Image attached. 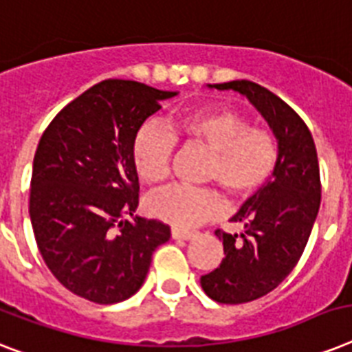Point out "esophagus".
Masks as SVG:
<instances>
[{
	"mask_svg": "<svg viewBox=\"0 0 352 352\" xmlns=\"http://www.w3.org/2000/svg\"><path fill=\"white\" fill-rule=\"evenodd\" d=\"M197 233H193V231H184V230H177V228H173L171 230V236L175 239V241H190V239H193Z\"/></svg>",
	"mask_w": 352,
	"mask_h": 352,
	"instance_id": "34e87169",
	"label": "esophagus"
}]
</instances>
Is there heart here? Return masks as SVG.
I'll return each instance as SVG.
<instances>
[{"mask_svg":"<svg viewBox=\"0 0 352 352\" xmlns=\"http://www.w3.org/2000/svg\"><path fill=\"white\" fill-rule=\"evenodd\" d=\"M175 142L195 144L210 151L206 182H215L233 201L255 195L270 181L280 159L276 137L270 130L253 128L244 113L230 108L191 111L170 122V131L142 126L131 142V164L144 184H161L170 173ZM222 199L211 188L173 186L148 201V211L159 221L190 230L221 211Z\"/></svg>","mask_w":352,"mask_h":352,"instance_id":"heart-1","label":"heart"}]
</instances>
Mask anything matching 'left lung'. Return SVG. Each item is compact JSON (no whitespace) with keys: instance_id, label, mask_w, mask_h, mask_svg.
Segmentation results:
<instances>
[{"instance_id":"left-lung-1","label":"left lung","mask_w":352,"mask_h":352,"mask_svg":"<svg viewBox=\"0 0 352 352\" xmlns=\"http://www.w3.org/2000/svg\"><path fill=\"white\" fill-rule=\"evenodd\" d=\"M251 101L275 133L280 159L273 179L250 197L231 221L244 233L217 230L224 245L221 265L201 276L204 293L219 304H245L278 287L298 264L320 208V168L309 128L293 108L251 81L211 85Z\"/></svg>"}]
</instances>
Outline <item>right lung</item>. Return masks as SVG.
I'll return each mask as SVG.
<instances>
[{
  "label": "right lung",
  "mask_w": 352,
  "mask_h": 352,
  "mask_svg": "<svg viewBox=\"0 0 352 352\" xmlns=\"http://www.w3.org/2000/svg\"><path fill=\"white\" fill-rule=\"evenodd\" d=\"M173 96L137 81L97 82L54 117L37 144L28 204L37 248L52 275L94 304L135 295L153 251L170 241L168 224L133 217L131 142Z\"/></svg>",
  "instance_id": "1"
}]
</instances>
